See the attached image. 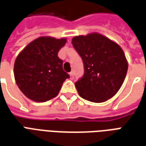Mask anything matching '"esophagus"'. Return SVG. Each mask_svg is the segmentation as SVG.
I'll use <instances>...</instances> for the list:
<instances>
[{
	"label": "esophagus",
	"instance_id": "34e87169",
	"mask_svg": "<svg viewBox=\"0 0 146 146\" xmlns=\"http://www.w3.org/2000/svg\"><path fill=\"white\" fill-rule=\"evenodd\" d=\"M70 76H71V78H74V72H70Z\"/></svg>",
	"mask_w": 146,
	"mask_h": 146
}]
</instances>
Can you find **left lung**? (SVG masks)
I'll return each instance as SVG.
<instances>
[{
	"label": "left lung",
	"instance_id": "obj_1",
	"mask_svg": "<svg viewBox=\"0 0 146 146\" xmlns=\"http://www.w3.org/2000/svg\"><path fill=\"white\" fill-rule=\"evenodd\" d=\"M72 42L84 64L83 76L74 83L79 96L93 103L113 97L127 72V60L121 46L95 33L74 37Z\"/></svg>",
	"mask_w": 146,
	"mask_h": 146
}]
</instances>
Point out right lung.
<instances>
[{"instance_id":"obj_1","label":"right lung","mask_w":146,"mask_h":146,"mask_svg":"<svg viewBox=\"0 0 146 146\" xmlns=\"http://www.w3.org/2000/svg\"><path fill=\"white\" fill-rule=\"evenodd\" d=\"M65 39L39 37L26 46L14 65L16 84L22 93L35 102L56 97L70 75L63 70V60L57 54Z\"/></svg>"}]
</instances>
